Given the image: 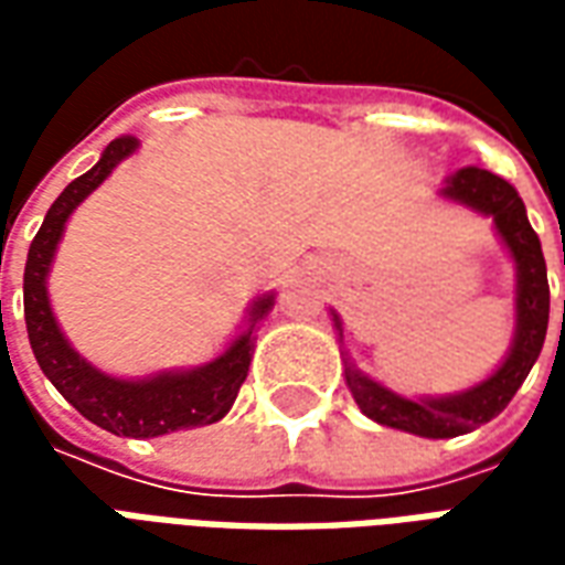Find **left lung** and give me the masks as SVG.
I'll return each instance as SVG.
<instances>
[{"label": "left lung", "mask_w": 565, "mask_h": 565, "mask_svg": "<svg viewBox=\"0 0 565 565\" xmlns=\"http://www.w3.org/2000/svg\"><path fill=\"white\" fill-rule=\"evenodd\" d=\"M445 196L457 199L469 209L490 214L497 223L502 242L509 245L511 257L518 263V332L505 363L481 381L472 391L448 399H405L396 393L384 391L381 384L360 375L344 360V379L354 393L360 412L393 429H405L424 438H454L472 433L475 426L487 424L511 403L530 369L542 354L547 332V311H551V290H547V269L542 257V245L533 226L526 221L518 190L487 169H460L445 186ZM565 266V254H563ZM565 315V302H563ZM339 327V320H335Z\"/></svg>", "instance_id": "1"}]
</instances>
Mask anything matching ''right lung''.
<instances>
[{"instance_id": "add662e5", "label": "right lung", "mask_w": 565, "mask_h": 565, "mask_svg": "<svg viewBox=\"0 0 565 565\" xmlns=\"http://www.w3.org/2000/svg\"><path fill=\"white\" fill-rule=\"evenodd\" d=\"M139 141L132 136H120L105 148L103 160L90 172L75 178L72 184L56 196V202L44 214L42 230L35 233L26 254V271H23V315H26V332H30L32 354L39 360L42 372L51 379L56 391L78 408L81 415L103 426L115 436L153 438L186 429V426H209L221 420L233 408L238 387L245 384L247 366H250V332L257 320L269 315L271 296H263L250 311V327L233 342V348L214 363L181 375H160L150 381H117L96 372L90 363H84L56 327L54 311L47 306L44 278L54 259L56 242L63 235L68 214L78 209L84 196H90L103 184L117 162L129 157Z\"/></svg>"}]
</instances>
